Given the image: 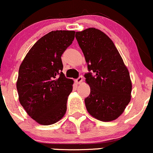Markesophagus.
I'll use <instances>...</instances> for the list:
<instances>
[{"instance_id":"1","label":"esophagus","mask_w":153,"mask_h":153,"mask_svg":"<svg viewBox=\"0 0 153 153\" xmlns=\"http://www.w3.org/2000/svg\"><path fill=\"white\" fill-rule=\"evenodd\" d=\"M75 81H76L77 83H80L82 81H83V77L79 76L76 80H75Z\"/></svg>"}]
</instances>
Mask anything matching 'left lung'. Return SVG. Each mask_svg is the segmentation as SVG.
<instances>
[{"mask_svg": "<svg viewBox=\"0 0 153 153\" xmlns=\"http://www.w3.org/2000/svg\"><path fill=\"white\" fill-rule=\"evenodd\" d=\"M75 38L89 71L84 75L91 88L89 96L85 99L87 110L101 121L115 120L131 97L128 69L113 42L101 30L88 28L76 32Z\"/></svg>", "mask_w": 153, "mask_h": 153, "instance_id": "1", "label": "left lung"}]
</instances>
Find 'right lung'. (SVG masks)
Masks as SVG:
<instances>
[{
    "label": "right lung",
    "instance_id": "obj_1",
    "mask_svg": "<svg viewBox=\"0 0 153 153\" xmlns=\"http://www.w3.org/2000/svg\"><path fill=\"white\" fill-rule=\"evenodd\" d=\"M75 31H51L40 38L19 67L16 82L19 100L25 111L41 125L62 119L73 91V80L65 76L61 56L73 43Z\"/></svg>",
    "mask_w": 153,
    "mask_h": 153
}]
</instances>
